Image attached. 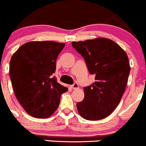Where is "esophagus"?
<instances>
[{
  "label": "esophagus",
  "instance_id": "34e87169",
  "mask_svg": "<svg viewBox=\"0 0 146 146\" xmlns=\"http://www.w3.org/2000/svg\"><path fill=\"white\" fill-rule=\"evenodd\" d=\"M71 87L73 89H78V88H79V85L78 83H74L73 85H72Z\"/></svg>",
  "mask_w": 146,
  "mask_h": 146
}]
</instances>
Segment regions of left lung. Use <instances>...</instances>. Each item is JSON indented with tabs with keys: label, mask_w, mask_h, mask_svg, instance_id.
I'll use <instances>...</instances> for the list:
<instances>
[{
	"label": "left lung",
	"mask_w": 146,
	"mask_h": 146,
	"mask_svg": "<svg viewBox=\"0 0 146 146\" xmlns=\"http://www.w3.org/2000/svg\"><path fill=\"white\" fill-rule=\"evenodd\" d=\"M83 57L95 82L84 88V98L77 104L80 116L90 121L104 119L119 104L130 71L126 53L116 42L104 38L73 42Z\"/></svg>",
	"instance_id": "1"
}]
</instances>
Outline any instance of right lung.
<instances>
[{"label":"right lung","instance_id":"add662e5","mask_svg":"<svg viewBox=\"0 0 146 146\" xmlns=\"http://www.w3.org/2000/svg\"><path fill=\"white\" fill-rule=\"evenodd\" d=\"M64 43L33 41L23 44L11 58L9 76L23 108L36 118H47L58 108L60 96L68 90L51 75Z\"/></svg>","mask_w":146,"mask_h":146}]
</instances>
